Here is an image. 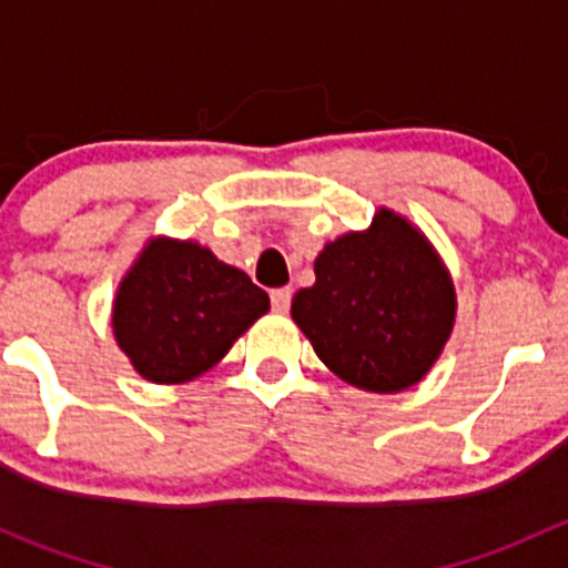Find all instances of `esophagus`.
<instances>
[{"label": "esophagus", "mask_w": 568, "mask_h": 568, "mask_svg": "<svg viewBox=\"0 0 568 568\" xmlns=\"http://www.w3.org/2000/svg\"><path fill=\"white\" fill-rule=\"evenodd\" d=\"M268 296H272V311L274 313H288L291 296H294V291H291V288H274Z\"/></svg>", "instance_id": "obj_1"}]
</instances>
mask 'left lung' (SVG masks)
I'll use <instances>...</instances> for the list:
<instances>
[{
	"mask_svg": "<svg viewBox=\"0 0 568 568\" xmlns=\"http://www.w3.org/2000/svg\"><path fill=\"white\" fill-rule=\"evenodd\" d=\"M454 313V283L437 252L393 211H379L371 231L326 244L316 285L291 305L321 363L371 393L420 382L448 341Z\"/></svg>",
	"mask_w": 568,
	"mask_h": 568,
	"instance_id": "left-lung-1",
	"label": "left lung"
}]
</instances>
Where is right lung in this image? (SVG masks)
I'll list each match as a JSON object with an SVG mask.
<instances>
[{"instance_id":"right-lung-1","label":"right lung","mask_w":568,"mask_h":568,"mask_svg":"<svg viewBox=\"0 0 568 568\" xmlns=\"http://www.w3.org/2000/svg\"><path fill=\"white\" fill-rule=\"evenodd\" d=\"M268 311L266 291L192 242L148 244L114 300V337L156 385L189 382L220 363Z\"/></svg>"}]
</instances>
